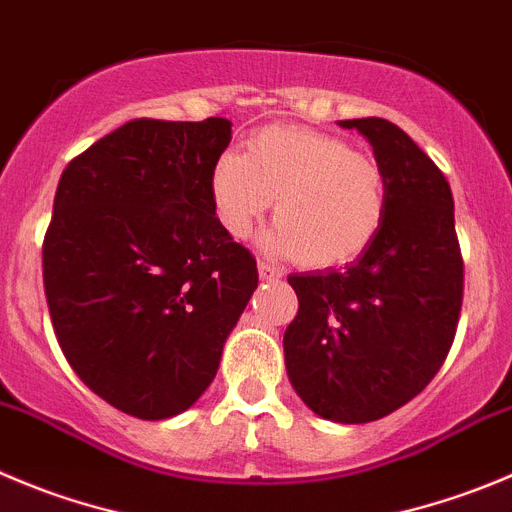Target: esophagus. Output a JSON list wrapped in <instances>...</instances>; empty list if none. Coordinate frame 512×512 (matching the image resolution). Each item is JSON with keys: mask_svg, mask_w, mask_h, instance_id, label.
<instances>
[{"mask_svg": "<svg viewBox=\"0 0 512 512\" xmlns=\"http://www.w3.org/2000/svg\"><path fill=\"white\" fill-rule=\"evenodd\" d=\"M259 276H261V281H279L281 271L276 269V266H271L269 261H259Z\"/></svg>", "mask_w": 512, "mask_h": 512, "instance_id": "34e87169", "label": "esophagus"}]
</instances>
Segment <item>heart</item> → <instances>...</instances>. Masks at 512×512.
Listing matches in <instances>:
<instances>
[{
  "label": "heart",
  "instance_id": "b5f03b06",
  "mask_svg": "<svg viewBox=\"0 0 512 512\" xmlns=\"http://www.w3.org/2000/svg\"><path fill=\"white\" fill-rule=\"evenodd\" d=\"M211 203L223 231L246 238L274 201L266 236L304 269H339L369 251L389 211L387 173L344 138L299 125H271L246 155L221 153L211 168Z\"/></svg>",
  "mask_w": 512,
  "mask_h": 512
}]
</instances>
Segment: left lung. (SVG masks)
<instances>
[{
	"label": "left lung",
	"mask_w": 512,
	"mask_h": 512,
	"mask_svg": "<svg viewBox=\"0 0 512 512\" xmlns=\"http://www.w3.org/2000/svg\"><path fill=\"white\" fill-rule=\"evenodd\" d=\"M387 173L382 233L344 269L289 276L299 314L284 334L291 387L324 420L362 425L422 392L445 362L462 306L455 203L442 170L382 118L339 120Z\"/></svg>",
	"instance_id": "8db88e82"
}]
</instances>
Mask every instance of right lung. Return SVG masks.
<instances>
[{
  "instance_id": "1",
  "label": "right lung",
  "mask_w": 512,
  "mask_h": 512,
  "mask_svg": "<svg viewBox=\"0 0 512 512\" xmlns=\"http://www.w3.org/2000/svg\"><path fill=\"white\" fill-rule=\"evenodd\" d=\"M228 143L226 118H140L62 170L42 248L52 326L77 377L125 415L186 412L259 286L211 203Z\"/></svg>"
}]
</instances>
